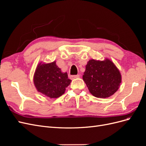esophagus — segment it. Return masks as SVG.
I'll return each mask as SVG.
<instances>
[{
  "label": "esophagus",
  "instance_id": "1",
  "mask_svg": "<svg viewBox=\"0 0 146 146\" xmlns=\"http://www.w3.org/2000/svg\"><path fill=\"white\" fill-rule=\"evenodd\" d=\"M70 77H71L72 78H77L80 77V75L78 74V75H76V76H71Z\"/></svg>",
  "mask_w": 146,
  "mask_h": 146
}]
</instances>
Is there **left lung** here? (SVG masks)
Returning a JSON list of instances; mask_svg holds the SVG:
<instances>
[{
	"instance_id": "left-lung-1",
	"label": "left lung",
	"mask_w": 146,
	"mask_h": 146,
	"mask_svg": "<svg viewBox=\"0 0 146 146\" xmlns=\"http://www.w3.org/2000/svg\"><path fill=\"white\" fill-rule=\"evenodd\" d=\"M83 80L92 96L107 98L118 90L122 77L119 70L110 59H91L86 65Z\"/></svg>"
}]
</instances>
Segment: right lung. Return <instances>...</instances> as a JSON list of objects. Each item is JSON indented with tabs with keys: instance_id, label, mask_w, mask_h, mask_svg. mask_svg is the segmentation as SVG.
<instances>
[{
	"instance_id": "1",
	"label": "right lung",
	"mask_w": 146,
	"mask_h": 146,
	"mask_svg": "<svg viewBox=\"0 0 146 146\" xmlns=\"http://www.w3.org/2000/svg\"><path fill=\"white\" fill-rule=\"evenodd\" d=\"M34 85L38 92L48 98H58L62 96L71 80L67 72H62L54 61L50 63H39L33 76Z\"/></svg>"
}]
</instances>
